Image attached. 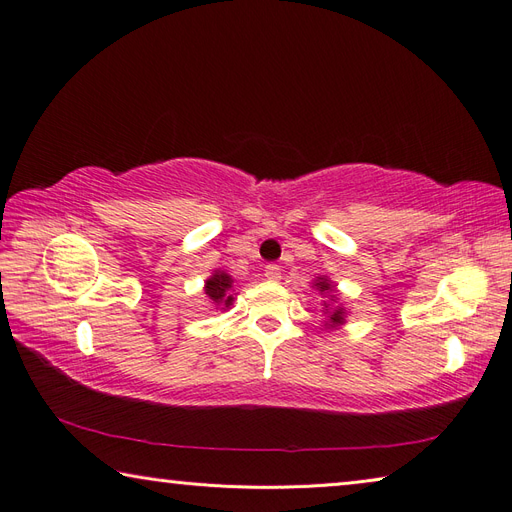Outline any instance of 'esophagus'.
Listing matches in <instances>:
<instances>
[{
  "label": "esophagus",
  "mask_w": 512,
  "mask_h": 512,
  "mask_svg": "<svg viewBox=\"0 0 512 512\" xmlns=\"http://www.w3.org/2000/svg\"><path fill=\"white\" fill-rule=\"evenodd\" d=\"M265 277H267V280H271V282L280 280V277H282L280 265H275V262H269V265L265 267Z\"/></svg>",
  "instance_id": "1"
}]
</instances>
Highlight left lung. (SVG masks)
Segmentation results:
<instances>
[{"label": "left lung", "instance_id": "1", "mask_svg": "<svg viewBox=\"0 0 512 512\" xmlns=\"http://www.w3.org/2000/svg\"><path fill=\"white\" fill-rule=\"evenodd\" d=\"M316 286H318L320 292H331L333 290L327 280H318ZM324 305H327V303H324ZM329 320H331V327H337V324H342L344 322V309H335V312H331Z\"/></svg>", "mask_w": 512, "mask_h": 512}]
</instances>
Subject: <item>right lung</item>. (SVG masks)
<instances>
[{
  "label": "right lung",
  "mask_w": 512,
  "mask_h": 512,
  "mask_svg": "<svg viewBox=\"0 0 512 512\" xmlns=\"http://www.w3.org/2000/svg\"><path fill=\"white\" fill-rule=\"evenodd\" d=\"M230 284H232L230 275H226V273H215V275L211 277V280H207V284H205V294H207V297H209L211 301L222 303L224 307H228V305L232 303V294L228 292V290H230Z\"/></svg>",
  "instance_id": "add662e5"
}]
</instances>
